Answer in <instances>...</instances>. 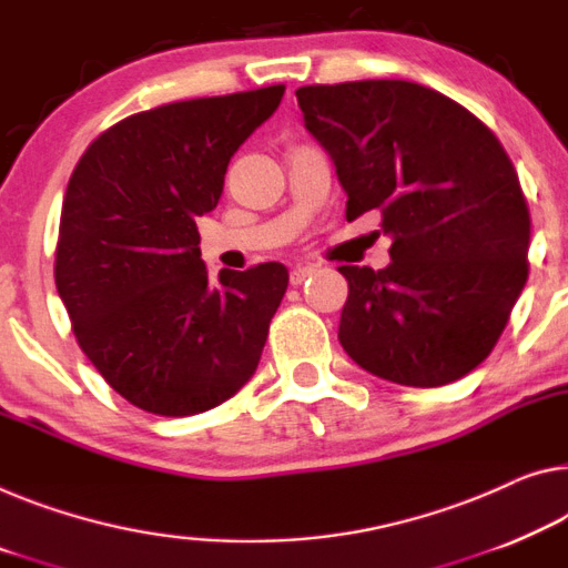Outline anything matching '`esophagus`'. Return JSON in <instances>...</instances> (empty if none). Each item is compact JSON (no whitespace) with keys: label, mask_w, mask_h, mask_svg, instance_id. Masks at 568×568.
<instances>
[{"label":"esophagus","mask_w":568,"mask_h":568,"mask_svg":"<svg viewBox=\"0 0 568 568\" xmlns=\"http://www.w3.org/2000/svg\"><path fill=\"white\" fill-rule=\"evenodd\" d=\"M312 272H314L312 266H296V268H292V272H290V284L292 286H302L312 276Z\"/></svg>","instance_id":"obj_1"}]
</instances>
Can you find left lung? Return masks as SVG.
<instances>
[{
  "label": "left lung",
  "mask_w": 568,
  "mask_h": 568,
  "mask_svg": "<svg viewBox=\"0 0 568 568\" xmlns=\"http://www.w3.org/2000/svg\"><path fill=\"white\" fill-rule=\"evenodd\" d=\"M307 132L333 156L345 217L381 213L390 264L339 266V345L383 381L434 388L475 371L528 278L530 215L483 121L412 81L302 85Z\"/></svg>",
  "instance_id": "8db88e82"
}]
</instances>
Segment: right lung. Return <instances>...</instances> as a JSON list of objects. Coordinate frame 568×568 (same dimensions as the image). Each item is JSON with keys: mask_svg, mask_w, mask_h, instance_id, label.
<instances>
[{"mask_svg": "<svg viewBox=\"0 0 568 568\" xmlns=\"http://www.w3.org/2000/svg\"><path fill=\"white\" fill-rule=\"evenodd\" d=\"M284 85L134 113L83 152L68 182L55 286L85 357L142 412L193 416L246 386L290 284L284 264L207 278L197 217Z\"/></svg>", "mask_w": 568, "mask_h": 568, "instance_id": "obj_1", "label": "right lung"}]
</instances>
